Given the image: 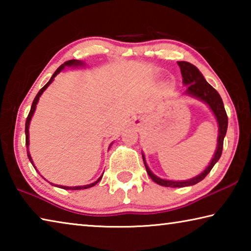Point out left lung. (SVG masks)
<instances>
[{
    "label": "left lung",
    "mask_w": 251,
    "mask_h": 251,
    "mask_svg": "<svg viewBox=\"0 0 251 251\" xmlns=\"http://www.w3.org/2000/svg\"><path fill=\"white\" fill-rule=\"evenodd\" d=\"M177 64L180 67L182 83L187 85L186 94L192 95L194 97H197V99L203 100L205 103L209 105V107L211 108L212 113L215 114L216 118H217V122L219 125V136H218L217 151H216L214 158L211 159L209 166H208L205 171L201 174V175L194 177L189 180L172 181V180H165V179H161V178H158L151 172L150 168H148L146 161H145V157H144V155H143V160H144V164H145L146 172L148 175H150L151 179L155 182H157V184L160 186H165V187L192 186V185L197 184V182H199V181H201L203 178H205L208 174H209L212 167L215 166V164L217 163L220 158V156H222L223 146H224V138H225V136H226V131H227V127H228L227 113H226V110H225L223 100H222V97H220V95L218 94V92L216 91L210 84H208L206 82L205 77H203L202 74L199 72V70L196 66H194L193 64H190V63H188V62H177Z\"/></svg>",
    "instance_id": "left-lung-1"
}]
</instances>
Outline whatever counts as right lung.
Returning a JSON list of instances; mask_svg holds the SVG:
<instances>
[{
  "instance_id": "obj_1",
  "label": "right lung",
  "mask_w": 251,
  "mask_h": 251,
  "mask_svg": "<svg viewBox=\"0 0 251 251\" xmlns=\"http://www.w3.org/2000/svg\"><path fill=\"white\" fill-rule=\"evenodd\" d=\"M79 64H83L82 62H79V61H77V59H70V61H67V62H65L64 64H62L61 66L58 67V69L55 71V73L53 74V76L52 77H50V79L49 80L48 83H46L43 87L41 88L40 90V92L37 93V95L35 96V99H34V100H33V103H32V107H31V110H29V113H28V115H27V117H26V122H25V145H26V147H28V125H29V121H31V118H32V116H33V114H34V112H35V107H36V104H37V101H39V99H40V96L42 95V93H43L45 90H46V87L49 86V85L53 82V78L55 77V76H56L59 72H61L63 69H64L65 66H72V65H79ZM27 151V157H28V159H29V161H31L32 163V165L34 166V164H33V161H32V158H31V155H29V152H28V150H26ZM35 167V166H34ZM101 177H103V175H101L99 179H97L95 182H92V184H90V185H85V186H75V187H67V186H58V187H61V188H63V189H72V190H78V189H86V188H90V187H93V186H95L97 182H99L100 179H101ZM53 185V184H52Z\"/></svg>"
}]
</instances>
